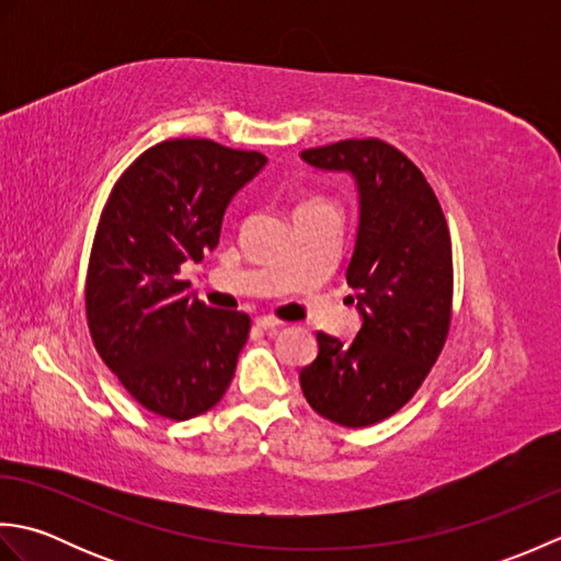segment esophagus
Masks as SVG:
<instances>
[{
	"label": "esophagus",
	"instance_id": "34e87169",
	"mask_svg": "<svg viewBox=\"0 0 561 561\" xmlns=\"http://www.w3.org/2000/svg\"><path fill=\"white\" fill-rule=\"evenodd\" d=\"M255 325L257 328H262V330H277V328H282L284 323H282V320H277V318H272V316H260L257 320H255Z\"/></svg>",
	"mask_w": 561,
	"mask_h": 561
}]
</instances>
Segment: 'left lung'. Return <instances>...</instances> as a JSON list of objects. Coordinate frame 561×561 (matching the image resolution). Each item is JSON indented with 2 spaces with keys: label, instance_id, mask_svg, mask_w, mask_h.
Listing matches in <instances>:
<instances>
[{
  "label": "left lung",
  "instance_id": "left-lung-1",
  "mask_svg": "<svg viewBox=\"0 0 561 561\" xmlns=\"http://www.w3.org/2000/svg\"><path fill=\"white\" fill-rule=\"evenodd\" d=\"M323 171H347L359 190V231L347 267L362 330L352 344L318 332L301 368L308 404L359 428L412 400L444 350L453 313L448 224L424 173L383 139H342L301 151Z\"/></svg>",
  "mask_w": 561,
  "mask_h": 561
}]
</instances>
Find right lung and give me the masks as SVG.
Returning a JSON list of instances; mask_svg holds the SVG:
<instances>
[{"label": "right lung", "mask_w": 561, "mask_h": 561, "mask_svg": "<svg viewBox=\"0 0 561 561\" xmlns=\"http://www.w3.org/2000/svg\"><path fill=\"white\" fill-rule=\"evenodd\" d=\"M265 163L211 139H165L127 165L101 211L87 272L93 347L165 420L205 414L233 378L250 318L190 296L181 265L217 248L231 197Z\"/></svg>", "instance_id": "add662e5"}]
</instances>
